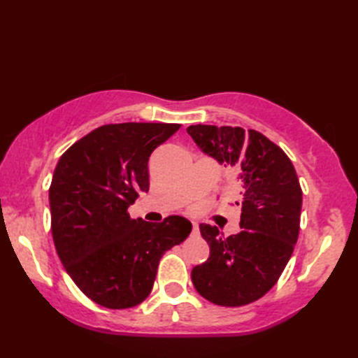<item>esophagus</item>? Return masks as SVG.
Here are the masks:
<instances>
[{
  "instance_id": "esophagus-1",
  "label": "esophagus",
  "mask_w": 358,
  "mask_h": 358,
  "mask_svg": "<svg viewBox=\"0 0 358 358\" xmlns=\"http://www.w3.org/2000/svg\"><path fill=\"white\" fill-rule=\"evenodd\" d=\"M192 232L199 234V224H196V223H192Z\"/></svg>"
}]
</instances>
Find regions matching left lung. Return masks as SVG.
I'll return each instance as SVG.
<instances>
[{"label":"left lung","instance_id":"8db88e82","mask_svg":"<svg viewBox=\"0 0 358 358\" xmlns=\"http://www.w3.org/2000/svg\"><path fill=\"white\" fill-rule=\"evenodd\" d=\"M199 148L229 166L240 186V227L224 235L217 226L200 224L210 254L192 269V283L218 306L249 305L277 283L300 232L301 187L294 164L268 136L231 126H189Z\"/></svg>","mask_w":358,"mask_h":358}]
</instances>
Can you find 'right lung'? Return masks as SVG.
Instances as JSON below:
<instances>
[{"instance_id":"1","label":"right lung","mask_w":358,"mask_h":358,"mask_svg":"<svg viewBox=\"0 0 358 358\" xmlns=\"http://www.w3.org/2000/svg\"><path fill=\"white\" fill-rule=\"evenodd\" d=\"M181 124L120 123L94 129L59 158L49 187L57 254L87 299L127 309L148 299L159 258L187 238L189 220L131 218L149 189V157Z\"/></svg>"}]
</instances>
